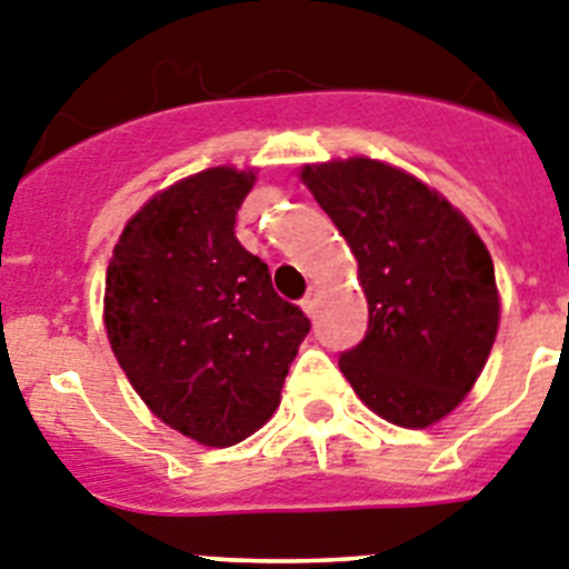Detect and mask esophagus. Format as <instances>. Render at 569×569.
Here are the masks:
<instances>
[{
	"mask_svg": "<svg viewBox=\"0 0 569 569\" xmlns=\"http://www.w3.org/2000/svg\"><path fill=\"white\" fill-rule=\"evenodd\" d=\"M316 305H319V290L310 288L308 296L301 299V308H305V313L308 316H316Z\"/></svg>",
	"mask_w": 569,
	"mask_h": 569,
	"instance_id": "obj_1",
	"label": "esophagus"
}]
</instances>
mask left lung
Returning <instances> with one entry per match:
<instances>
[{
  "mask_svg": "<svg viewBox=\"0 0 569 569\" xmlns=\"http://www.w3.org/2000/svg\"><path fill=\"white\" fill-rule=\"evenodd\" d=\"M367 296V333L339 359L356 396L399 427H430L476 385L499 330L485 241L445 196L393 164L353 156L305 164Z\"/></svg>",
  "mask_w": 569,
  "mask_h": 569,
  "instance_id": "8db88e82",
  "label": "left lung"
}]
</instances>
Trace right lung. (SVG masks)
<instances>
[{
  "label": "right lung",
  "instance_id": "1",
  "mask_svg": "<svg viewBox=\"0 0 569 569\" xmlns=\"http://www.w3.org/2000/svg\"><path fill=\"white\" fill-rule=\"evenodd\" d=\"M253 170L208 168L124 224L104 279L110 347L153 416L230 447L273 416L310 319L236 239Z\"/></svg>",
  "mask_w": 569,
  "mask_h": 569
}]
</instances>
